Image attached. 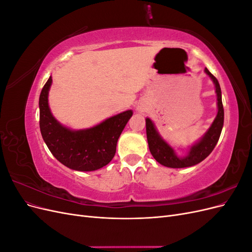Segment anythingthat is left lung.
I'll use <instances>...</instances> for the list:
<instances>
[{
    "instance_id": "8db88e82",
    "label": "left lung",
    "mask_w": 252,
    "mask_h": 252,
    "mask_svg": "<svg viewBox=\"0 0 252 252\" xmlns=\"http://www.w3.org/2000/svg\"><path fill=\"white\" fill-rule=\"evenodd\" d=\"M205 71L212 79L213 83H215L216 85V93L218 95V114L207 133L203 136V139L199 143L191 147L187 157L182 158L175 156L173 149L158 135L151 120L148 118L146 119V133L149 150L152 157H154L159 164H162L166 167H171V168H184V167H190L199 164L211 154L220 139V132H222V128L224 124L222 93H220L219 81L217 80L215 75H213L207 68H205Z\"/></svg>"
}]
</instances>
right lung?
<instances>
[{"label": "right lung", "instance_id": "add662e5", "mask_svg": "<svg viewBox=\"0 0 252 252\" xmlns=\"http://www.w3.org/2000/svg\"><path fill=\"white\" fill-rule=\"evenodd\" d=\"M51 77L40 94V129L48 149L59 162L68 168L93 171L107 165L116 155L120 135L132 116L127 110L111 117L86 130L73 131L59 124L48 106Z\"/></svg>", "mask_w": 252, "mask_h": 252}]
</instances>
